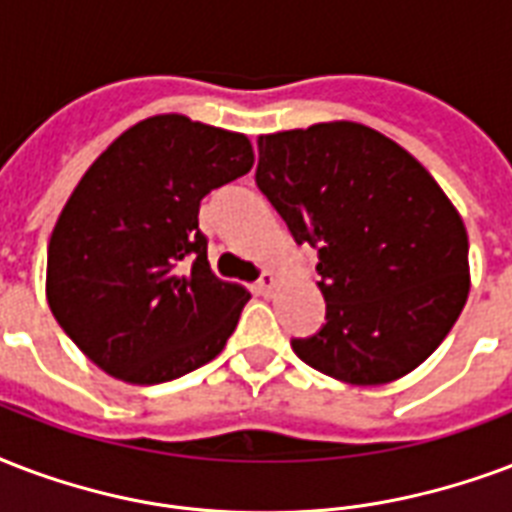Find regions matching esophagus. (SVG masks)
Returning <instances> with one entry per match:
<instances>
[{
    "label": "esophagus",
    "instance_id": "obj_1",
    "mask_svg": "<svg viewBox=\"0 0 512 512\" xmlns=\"http://www.w3.org/2000/svg\"><path fill=\"white\" fill-rule=\"evenodd\" d=\"M255 287H257V292H260V295H265V298H271L273 292H276V287H279V279H276V276H273L271 271H265L263 276H260V282H257Z\"/></svg>",
    "mask_w": 512,
    "mask_h": 512
}]
</instances>
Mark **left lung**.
Here are the masks:
<instances>
[{"instance_id":"left-lung-1","label":"left lung","mask_w":512,"mask_h":512,"mask_svg":"<svg viewBox=\"0 0 512 512\" xmlns=\"http://www.w3.org/2000/svg\"><path fill=\"white\" fill-rule=\"evenodd\" d=\"M257 187L317 247L327 325L292 341L343 384L378 386L438 349L470 292L467 228L411 152L354 120L257 136Z\"/></svg>"}]
</instances>
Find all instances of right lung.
Here are the masks:
<instances>
[{"instance_id": "add662e5", "label": "right lung", "mask_w": 512, "mask_h": 512, "mask_svg": "<svg viewBox=\"0 0 512 512\" xmlns=\"http://www.w3.org/2000/svg\"><path fill=\"white\" fill-rule=\"evenodd\" d=\"M252 163L247 134L177 112L139 120L91 163L50 233L45 295L93 365L147 386L225 349L249 292L212 271L198 206Z\"/></svg>"}]
</instances>
